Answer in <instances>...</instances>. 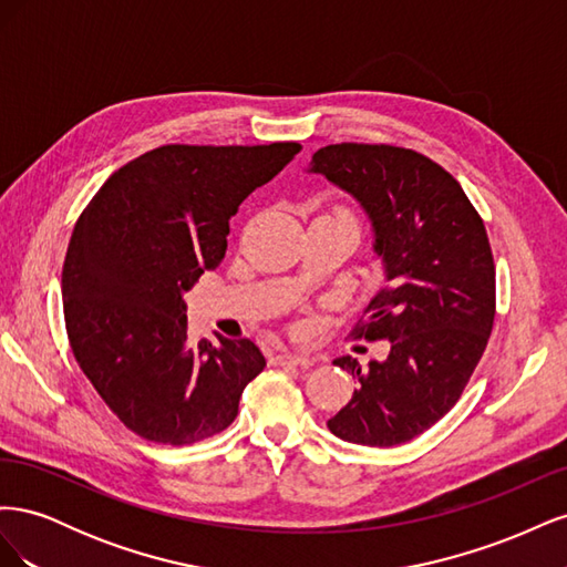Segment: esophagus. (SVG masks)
Returning a JSON list of instances; mask_svg holds the SVG:
<instances>
[{"label":"esophagus","instance_id":"esophagus-1","mask_svg":"<svg viewBox=\"0 0 567 567\" xmlns=\"http://www.w3.org/2000/svg\"><path fill=\"white\" fill-rule=\"evenodd\" d=\"M277 364H296V367H312L315 359L310 354H298V352H281L274 359Z\"/></svg>","mask_w":567,"mask_h":567}]
</instances>
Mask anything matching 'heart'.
I'll return each mask as SVG.
<instances>
[{"mask_svg": "<svg viewBox=\"0 0 567 567\" xmlns=\"http://www.w3.org/2000/svg\"><path fill=\"white\" fill-rule=\"evenodd\" d=\"M333 217H340V219H346V221H352V225H357V219H354V215H352V213H350L348 208H336Z\"/></svg>", "mask_w": 567, "mask_h": 567, "instance_id": "1", "label": "heart"}]
</instances>
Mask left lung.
<instances>
[{"mask_svg":"<svg viewBox=\"0 0 567 567\" xmlns=\"http://www.w3.org/2000/svg\"><path fill=\"white\" fill-rule=\"evenodd\" d=\"M312 173L364 205L388 274L352 331L388 340V359H336L359 388L326 425L340 440L394 447L447 414L487 348L496 312L489 238L461 184L419 151L331 144L312 156Z\"/></svg>","mask_w":567,"mask_h":567,"instance_id":"1","label":"left lung"}]
</instances>
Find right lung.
I'll use <instances>...</instances> for the list:
<instances>
[{
  "instance_id": "obj_1",
  "label": "right lung",
  "mask_w": 567,
  "mask_h": 567,
  "mask_svg": "<svg viewBox=\"0 0 567 567\" xmlns=\"http://www.w3.org/2000/svg\"><path fill=\"white\" fill-rule=\"evenodd\" d=\"M300 148L158 146L115 169L82 210L61 274L68 342L132 433L184 447L236 419L265 357L248 338L194 346L184 293L221 262L238 205Z\"/></svg>"
}]
</instances>
